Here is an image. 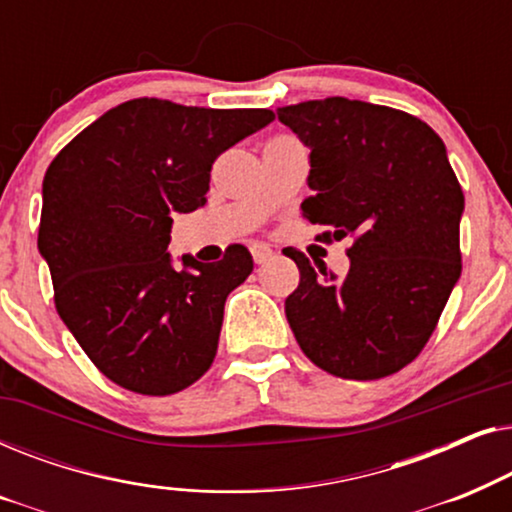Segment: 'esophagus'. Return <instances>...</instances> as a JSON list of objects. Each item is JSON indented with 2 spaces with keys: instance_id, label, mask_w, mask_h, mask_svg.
I'll list each match as a JSON object with an SVG mask.
<instances>
[{
  "instance_id": "esophagus-1",
  "label": "esophagus",
  "mask_w": 512,
  "mask_h": 512,
  "mask_svg": "<svg viewBox=\"0 0 512 512\" xmlns=\"http://www.w3.org/2000/svg\"><path fill=\"white\" fill-rule=\"evenodd\" d=\"M251 256H254L256 265H263V263H268L272 256H275V251H272L268 244H254V247H251Z\"/></svg>"
}]
</instances>
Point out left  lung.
<instances>
[{"mask_svg": "<svg viewBox=\"0 0 512 512\" xmlns=\"http://www.w3.org/2000/svg\"><path fill=\"white\" fill-rule=\"evenodd\" d=\"M310 146L303 216L352 237L349 272L314 270L291 249L298 289L284 310L307 359L345 380H380L408 366L436 331L461 275L464 193L443 139L405 111L347 97L277 109Z\"/></svg>", "mask_w": 512, "mask_h": 512, "instance_id": "1", "label": "left lung"}]
</instances>
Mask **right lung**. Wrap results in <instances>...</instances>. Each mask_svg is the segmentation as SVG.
I'll use <instances>...</instances> for the list:
<instances>
[{"mask_svg": "<svg viewBox=\"0 0 512 512\" xmlns=\"http://www.w3.org/2000/svg\"><path fill=\"white\" fill-rule=\"evenodd\" d=\"M270 109H205L139 97L79 132L48 165L39 254L55 310L118 387L170 396L212 366L228 293L254 270L167 254L172 216L207 202L214 160L268 125Z\"/></svg>", "mask_w": 512, "mask_h": 512, "instance_id": "add662e5", "label": "right lung"}]
</instances>
